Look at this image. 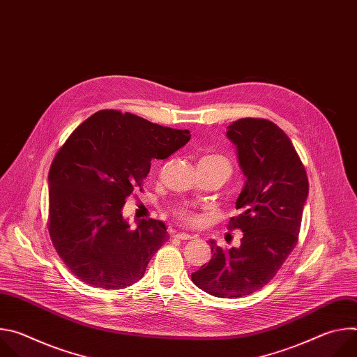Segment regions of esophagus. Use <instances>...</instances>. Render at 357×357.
<instances>
[{
	"label": "esophagus",
	"mask_w": 357,
	"mask_h": 357,
	"mask_svg": "<svg viewBox=\"0 0 357 357\" xmlns=\"http://www.w3.org/2000/svg\"><path fill=\"white\" fill-rule=\"evenodd\" d=\"M174 237H176V238H179V240H190L192 238V236L190 234H188V233H176V234H174Z\"/></svg>",
	"instance_id": "obj_1"
}]
</instances>
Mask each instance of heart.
<instances>
[{
  "instance_id": "obj_1",
  "label": "heart",
  "mask_w": 357,
  "mask_h": 357,
  "mask_svg": "<svg viewBox=\"0 0 357 357\" xmlns=\"http://www.w3.org/2000/svg\"><path fill=\"white\" fill-rule=\"evenodd\" d=\"M200 164H209V165H219V167H223L226 168L229 172H231V165L230 162L222 157V155H218V154H209V155H205L202 160H200ZM175 216L185 225H197L200 222V215H197L196 212L190 211L189 208L186 206H178L175 211H174Z\"/></svg>"
}]
</instances>
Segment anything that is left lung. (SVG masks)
<instances>
[{"mask_svg":"<svg viewBox=\"0 0 357 357\" xmlns=\"http://www.w3.org/2000/svg\"><path fill=\"white\" fill-rule=\"evenodd\" d=\"M245 183L236 200L240 215L229 229L243 231L238 248L211 240L213 257L192 281L219 298H240L268 284L294 250L310 183L288 135L264 119H240L227 127Z\"/></svg>","mask_w":357,"mask_h":357,"instance_id":"left-lung-1","label":"left lung"}]
</instances>
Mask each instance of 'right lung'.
Returning <instances> with one entry per match:
<instances>
[{
    "label": "right lung",
    "mask_w": 357,
    "mask_h": 357,
    "mask_svg": "<svg viewBox=\"0 0 357 357\" xmlns=\"http://www.w3.org/2000/svg\"><path fill=\"white\" fill-rule=\"evenodd\" d=\"M190 139L188 130L149 123L131 113L101 110L84 120L49 169L50 240L83 282L121 289L144 277L168 240L161 220L123 218L126 199L142 188L152 160H165Z\"/></svg>",
    "instance_id": "add662e5"
}]
</instances>
